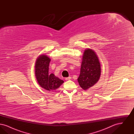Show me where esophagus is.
<instances>
[{"label": "esophagus", "instance_id": "obj_1", "mask_svg": "<svg viewBox=\"0 0 134 134\" xmlns=\"http://www.w3.org/2000/svg\"><path fill=\"white\" fill-rule=\"evenodd\" d=\"M71 77H66V78H65V80H69L71 79Z\"/></svg>", "mask_w": 134, "mask_h": 134}]
</instances>
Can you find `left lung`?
<instances>
[{
  "label": "left lung",
  "instance_id": "obj_1",
  "mask_svg": "<svg viewBox=\"0 0 134 134\" xmlns=\"http://www.w3.org/2000/svg\"><path fill=\"white\" fill-rule=\"evenodd\" d=\"M101 75L100 63L96 52L87 48L83 53L78 82L84 89H89L98 81Z\"/></svg>",
  "mask_w": 134,
  "mask_h": 134
}]
</instances>
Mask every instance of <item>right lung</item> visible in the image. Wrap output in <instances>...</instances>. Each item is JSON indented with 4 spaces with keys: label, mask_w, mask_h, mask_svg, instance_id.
<instances>
[{
    "label": "right lung",
    "mask_w": 134,
    "mask_h": 134,
    "mask_svg": "<svg viewBox=\"0 0 134 134\" xmlns=\"http://www.w3.org/2000/svg\"><path fill=\"white\" fill-rule=\"evenodd\" d=\"M51 59L47 55L42 54L37 58L35 73L40 86L48 91H54L58 88L64 81L55 76L53 73L49 74V66Z\"/></svg>",
    "instance_id": "right-lung-1"
}]
</instances>
